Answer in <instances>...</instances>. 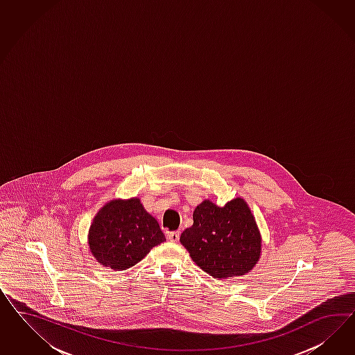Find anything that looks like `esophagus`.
<instances>
[{"label":"esophagus","instance_id":"1","mask_svg":"<svg viewBox=\"0 0 355 355\" xmlns=\"http://www.w3.org/2000/svg\"><path fill=\"white\" fill-rule=\"evenodd\" d=\"M168 239L171 242H178L180 241V232H171V233H168Z\"/></svg>","mask_w":355,"mask_h":355}]
</instances>
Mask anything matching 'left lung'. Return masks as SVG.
Masks as SVG:
<instances>
[{
	"label": "left lung",
	"instance_id": "obj_1",
	"mask_svg": "<svg viewBox=\"0 0 355 355\" xmlns=\"http://www.w3.org/2000/svg\"><path fill=\"white\" fill-rule=\"evenodd\" d=\"M193 226L181 234V243L193 263L215 279L248 275L261 255V234L243 198L218 207L205 199L195 208Z\"/></svg>",
	"mask_w": 355,
	"mask_h": 355
}]
</instances>
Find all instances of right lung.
I'll use <instances>...</instances> for the list:
<instances>
[{"mask_svg":"<svg viewBox=\"0 0 355 355\" xmlns=\"http://www.w3.org/2000/svg\"><path fill=\"white\" fill-rule=\"evenodd\" d=\"M165 241L157 220L139 198L112 199L103 205L88 229V248L105 268L126 270Z\"/></svg>","mask_w":355,"mask_h":355,"instance_id":"obj_1","label":"right lung"}]
</instances>
